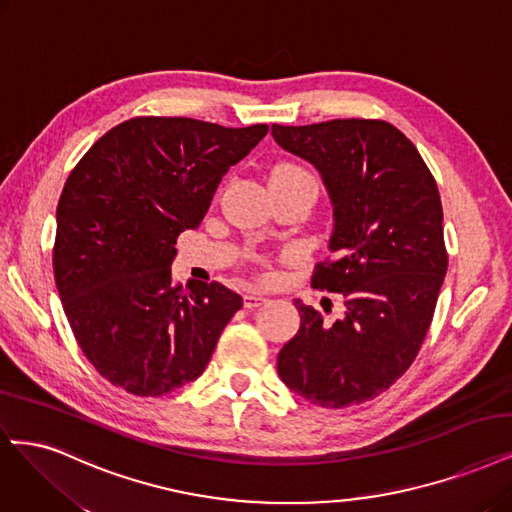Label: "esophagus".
<instances>
[{
	"instance_id": "1",
	"label": "esophagus",
	"mask_w": 512,
	"mask_h": 512,
	"mask_svg": "<svg viewBox=\"0 0 512 512\" xmlns=\"http://www.w3.org/2000/svg\"><path fill=\"white\" fill-rule=\"evenodd\" d=\"M264 301H267V298H264L260 292H248V294L243 296V305H245V309L260 307Z\"/></svg>"
}]
</instances>
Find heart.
<instances>
[{"label": "heart", "instance_id": "b5f03b06", "mask_svg": "<svg viewBox=\"0 0 512 512\" xmlns=\"http://www.w3.org/2000/svg\"><path fill=\"white\" fill-rule=\"evenodd\" d=\"M286 171H301V173H305L301 167H296V165H279V167L273 169V173H286Z\"/></svg>", "mask_w": 512, "mask_h": 512}]
</instances>
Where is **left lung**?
I'll use <instances>...</instances> for the list:
<instances>
[{"label":"left lung","instance_id":"8db88e82","mask_svg":"<svg viewBox=\"0 0 512 512\" xmlns=\"http://www.w3.org/2000/svg\"><path fill=\"white\" fill-rule=\"evenodd\" d=\"M271 133L320 173L332 203V260L317 264L311 286L345 298L332 324L296 298L301 328L281 347L277 373L324 409L373 400L413 364L447 273L436 182L385 120L273 125Z\"/></svg>","mask_w":512,"mask_h":512}]
</instances>
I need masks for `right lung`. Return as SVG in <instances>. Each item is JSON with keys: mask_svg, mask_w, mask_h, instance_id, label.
Instances as JSON below:
<instances>
[{"mask_svg": "<svg viewBox=\"0 0 512 512\" xmlns=\"http://www.w3.org/2000/svg\"><path fill=\"white\" fill-rule=\"evenodd\" d=\"M267 133V125L131 118L69 173L55 281L84 356L112 385L163 396L205 370L243 298L218 281L175 284V241L203 222L226 171Z\"/></svg>", "mask_w": 512, "mask_h": 512, "instance_id": "add662e5", "label": "right lung"}]
</instances>
